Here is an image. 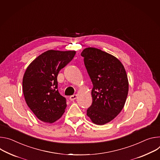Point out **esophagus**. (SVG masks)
I'll return each instance as SVG.
<instances>
[{
  "label": "esophagus",
  "instance_id": "obj_1",
  "mask_svg": "<svg viewBox=\"0 0 160 160\" xmlns=\"http://www.w3.org/2000/svg\"><path fill=\"white\" fill-rule=\"evenodd\" d=\"M77 97H78V95H77L76 94H74V95H71V96L69 97V99H70V100H74L75 99H76Z\"/></svg>",
  "mask_w": 160,
  "mask_h": 160
}]
</instances>
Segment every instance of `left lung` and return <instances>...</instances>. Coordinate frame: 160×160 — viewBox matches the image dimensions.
<instances>
[{"mask_svg": "<svg viewBox=\"0 0 160 160\" xmlns=\"http://www.w3.org/2000/svg\"><path fill=\"white\" fill-rule=\"evenodd\" d=\"M87 72L93 83V102L87 116L98 125L114 119L125 105L128 93L126 70L115 57L95 48L82 52Z\"/></svg>", "mask_w": 160, "mask_h": 160, "instance_id": "obj_1", "label": "left lung"}]
</instances>
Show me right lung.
I'll return each mask as SVG.
<instances>
[{"label": "right lung", "mask_w": 160, "mask_h": 160, "mask_svg": "<svg viewBox=\"0 0 160 160\" xmlns=\"http://www.w3.org/2000/svg\"><path fill=\"white\" fill-rule=\"evenodd\" d=\"M75 55V51L48 50L27 68L22 82L24 97L28 108L43 122H54L65 112L66 99L58 91L57 76Z\"/></svg>", "instance_id": "add662e5"}]
</instances>
